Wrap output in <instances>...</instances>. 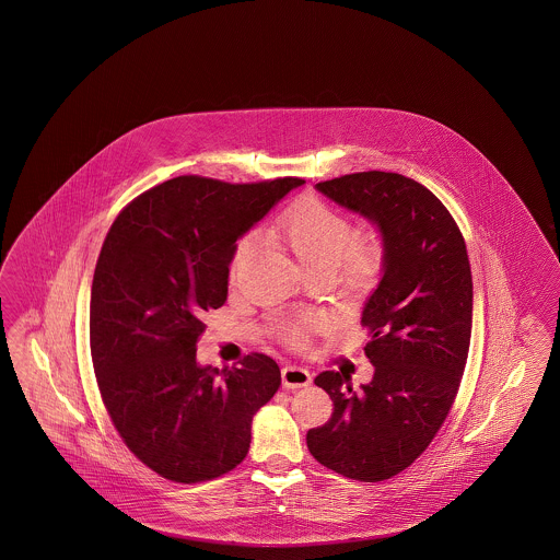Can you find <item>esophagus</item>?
Wrapping results in <instances>:
<instances>
[{
    "label": "esophagus",
    "instance_id": "obj_1",
    "mask_svg": "<svg viewBox=\"0 0 560 560\" xmlns=\"http://www.w3.org/2000/svg\"><path fill=\"white\" fill-rule=\"evenodd\" d=\"M281 377H283V386L288 390H298V388H305L312 384V373L304 368H298V365H285L281 370Z\"/></svg>",
    "mask_w": 560,
    "mask_h": 560
}]
</instances>
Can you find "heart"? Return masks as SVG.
<instances>
[{
  "instance_id": "heart-1",
  "label": "heart",
  "mask_w": 560,
  "mask_h": 560,
  "mask_svg": "<svg viewBox=\"0 0 560 560\" xmlns=\"http://www.w3.org/2000/svg\"><path fill=\"white\" fill-rule=\"evenodd\" d=\"M272 237L283 242L307 272H335L347 288L372 285L382 272L386 246L380 234L355 236L353 223L332 207L304 199L269 230ZM256 237L237 240L230 260V279L237 281L255 253ZM285 337L291 342L302 340V330L289 326Z\"/></svg>"
}]
</instances>
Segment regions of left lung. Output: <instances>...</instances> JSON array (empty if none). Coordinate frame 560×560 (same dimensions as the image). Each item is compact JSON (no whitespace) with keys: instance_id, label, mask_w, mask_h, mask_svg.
<instances>
[{"instance_id":"8db88e82","label":"left lung","mask_w":560,"mask_h":560,"mask_svg":"<svg viewBox=\"0 0 560 560\" xmlns=\"http://www.w3.org/2000/svg\"><path fill=\"white\" fill-rule=\"evenodd\" d=\"M316 190L372 221L384 240L380 283L363 305L372 382L323 372L328 423L307 431V450L339 475L377 482L408 468L445 421L472 332V272L464 237L440 199L394 172H357Z\"/></svg>"}]
</instances>
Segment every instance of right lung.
Segmentation results:
<instances>
[{
	"label": "right lung",
	"mask_w": 560,
	"mask_h": 560,
	"mask_svg": "<svg viewBox=\"0 0 560 560\" xmlns=\"http://www.w3.org/2000/svg\"><path fill=\"white\" fill-rule=\"evenodd\" d=\"M302 178L228 185L178 176L145 190L110 225L90 298L102 402L125 445L174 482H201L246 458L253 417L281 386L271 357L203 368L205 314L228 300L236 242Z\"/></svg>",
	"instance_id": "1"
}]
</instances>
